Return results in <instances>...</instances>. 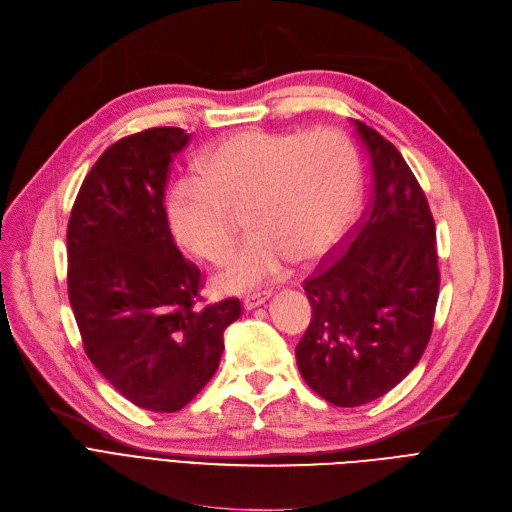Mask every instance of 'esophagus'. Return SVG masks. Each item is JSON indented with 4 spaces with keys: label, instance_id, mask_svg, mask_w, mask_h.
I'll return each mask as SVG.
<instances>
[{
    "label": "esophagus",
    "instance_id": "1",
    "mask_svg": "<svg viewBox=\"0 0 512 512\" xmlns=\"http://www.w3.org/2000/svg\"><path fill=\"white\" fill-rule=\"evenodd\" d=\"M269 300H271V294H266V291H262V294H252V296L243 298V308L254 310V308L262 306L264 302H269Z\"/></svg>",
    "mask_w": 512,
    "mask_h": 512
}]
</instances>
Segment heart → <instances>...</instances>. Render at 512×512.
<instances>
[{"label":"heart","instance_id":"b5f03b06","mask_svg":"<svg viewBox=\"0 0 512 512\" xmlns=\"http://www.w3.org/2000/svg\"><path fill=\"white\" fill-rule=\"evenodd\" d=\"M200 173L170 189V227L193 254L216 262L231 248L229 208L252 202L248 227L256 235L214 277L233 294L279 279L296 258L325 256L358 212V154L331 129L235 133L200 160Z\"/></svg>","mask_w":512,"mask_h":512}]
</instances>
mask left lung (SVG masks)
I'll return each instance as SVG.
<instances>
[{
  "label": "left lung",
  "instance_id": "8db88e82",
  "mask_svg": "<svg viewBox=\"0 0 512 512\" xmlns=\"http://www.w3.org/2000/svg\"><path fill=\"white\" fill-rule=\"evenodd\" d=\"M369 152L373 196L348 243L306 279L312 321L296 346L304 381L335 406H362L421 360L440 294L435 223L394 143L352 120Z\"/></svg>",
  "mask_w": 512,
  "mask_h": 512
}]
</instances>
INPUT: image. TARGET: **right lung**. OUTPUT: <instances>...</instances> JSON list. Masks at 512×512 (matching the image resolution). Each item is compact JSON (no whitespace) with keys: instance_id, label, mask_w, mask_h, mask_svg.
<instances>
[{"instance_id":"right-lung-1","label":"right lung","mask_w":512,"mask_h":512,"mask_svg":"<svg viewBox=\"0 0 512 512\" xmlns=\"http://www.w3.org/2000/svg\"><path fill=\"white\" fill-rule=\"evenodd\" d=\"M189 135L156 127L116 141L68 221V298L89 360L139 408L177 412L221 362L241 304L198 308L202 275L173 241L164 189Z\"/></svg>"}]
</instances>
